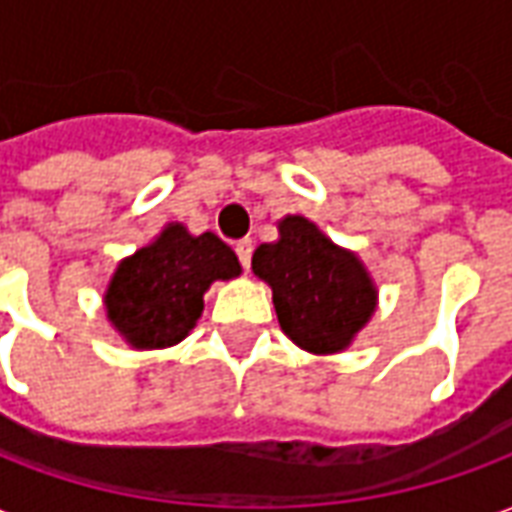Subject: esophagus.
I'll use <instances>...</instances> for the list:
<instances>
[{"instance_id":"1","label":"esophagus","mask_w":512,"mask_h":512,"mask_svg":"<svg viewBox=\"0 0 512 512\" xmlns=\"http://www.w3.org/2000/svg\"><path fill=\"white\" fill-rule=\"evenodd\" d=\"M252 241L249 238H241L238 244H235V255H238V260H241V266L249 268V263H252Z\"/></svg>"}]
</instances>
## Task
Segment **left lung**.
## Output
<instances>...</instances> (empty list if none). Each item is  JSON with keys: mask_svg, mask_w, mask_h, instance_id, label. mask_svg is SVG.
Returning <instances> with one entry per match:
<instances>
[{"mask_svg": "<svg viewBox=\"0 0 512 512\" xmlns=\"http://www.w3.org/2000/svg\"><path fill=\"white\" fill-rule=\"evenodd\" d=\"M252 271L271 285L282 332L310 354L345 351L376 312L362 260L304 216L279 222V241L257 246Z\"/></svg>", "mask_w": 512, "mask_h": 512, "instance_id": "1", "label": "left lung"}]
</instances>
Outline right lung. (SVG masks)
Returning a JSON list of instances; mask_svg holds the SVG:
<instances>
[{
	"label": "right lung",
	"instance_id": "add662e5",
	"mask_svg": "<svg viewBox=\"0 0 512 512\" xmlns=\"http://www.w3.org/2000/svg\"><path fill=\"white\" fill-rule=\"evenodd\" d=\"M241 274L219 235H191L169 222L156 241L120 260L104 293L106 318L131 348H169L197 326L205 290Z\"/></svg>",
	"mask_w": 512,
	"mask_h": 512
}]
</instances>
